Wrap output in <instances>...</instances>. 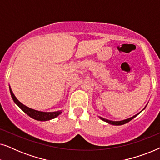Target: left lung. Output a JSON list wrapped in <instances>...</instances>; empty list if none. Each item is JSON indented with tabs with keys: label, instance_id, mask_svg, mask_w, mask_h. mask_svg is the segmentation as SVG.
I'll return each instance as SVG.
<instances>
[{
	"label": "left lung",
	"instance_id": "obj_1",
	"mask_svg": "<svg viewBox=\"0 0 160 160\" xmlns=\"http://www.w3.org/2000/svg\"><path fill=\"white\" fill-rule=\"evenodd\" d=\"M145 108H146V107H145ZM145 108H144L143 109H145ZM143 110H142V111H143ZM141 112H140V113H141ZM140 113H138V114H139ZM138 114L133 116V117L129 118V119L122 120V121H111V120H108V119H104V118L100 117H99V118H100V119H102V121L106 122H107V123H108V124H113V125H122V124H124L128 123V122H130V120H132V119H134V118H135V117H136V116H137Z\"/></svg>",
	"mask_w": 160,
	"mask_h": 160
}]
</instances>
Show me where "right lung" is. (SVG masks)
Instances as JSON below:
<instances>
[{
	"label": "right lung",
	"mask_w": 160,
	"mask_h": 160,
	"mask_svg": "<svg viewBox=\"0 0 160 160\" xmlns=\"http://www.w3.org/2000/svg\"><path fill=\"white\" fill-rule=\"evenodd\" d=\"M9 89L11 95H12V98L13 100H14V102L24 111V112L27 113L29 117L32 118V119L38 120V121H48V120L54 119V118L58 117V116L62 113V111L61 110L58 111H54V112H43V111H37L34 110V109L32 108H30L29 107L25 106V105L22 104L21 102H19V100H17V98L15 97L14 93H13L10 86Z\"/></svg>",
	"instance_id": "add662e5"
}]
</instances>
